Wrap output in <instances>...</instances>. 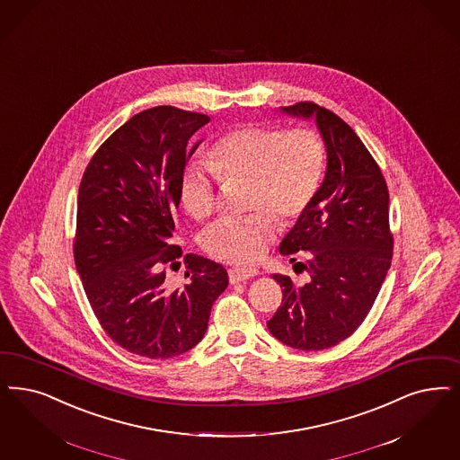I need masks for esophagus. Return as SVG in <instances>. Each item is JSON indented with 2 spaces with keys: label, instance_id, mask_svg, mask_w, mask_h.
I'll use <instances>...</instances> for the list:
<instances>
[{
  "label": "esophagus",
  "instance_id": "obj_1",
  "mask_svg": "<svg viewBox=\"0 0 460 460\" xmlns=\"http://www.w3.org/2000/svg\"><path fill=\"white\" fill-rule=\"evenodd\" d=\"M256 275H258V270L239 269V267H236V269L229 270V282L231 284H238V282H244V280L256 277Z\"/></svg>",
  "mask_w": 460,
  "mask_h": 460
}]
</instances>
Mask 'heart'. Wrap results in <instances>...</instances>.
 Returning a JSON list of instances; mask_svg holds the SVG:
<instances>
[{
    "instance_id": "heart-1",
    "label": "heart",
    "mask_w": 460,
    "mask_h": 460,
    "mask_svg": "<svg viewBox=\"0 0 460 460\" xmlns=\"http://www.w3.org/2000/svg\"><path fill=\"white\" fill-rule=\"evenodd\" d=\"M210 163L190 161L181 172V204L197 219L217 207L221 180L250 178L248 216H224L200 234L206 253L234 265L254 263L277 238L280 222L301 217L314 200L326 168L323 139L311 128L243 126L212 144Z\"/></svg>"
}]
</instances>
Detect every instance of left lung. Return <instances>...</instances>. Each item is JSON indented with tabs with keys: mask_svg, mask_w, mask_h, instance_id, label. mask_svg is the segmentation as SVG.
Here are the masks:
<instances>
[{
	"mask_svg": "<svg viewBox=\"0 0 460 460\" xmlns=\"http://www.w3.org/2000/svg\"><path fill=\"white\" fill-rule=\"evenodd\" d=\"M280 111L314 119L326 147V173L279 248L282 254L309 252L305 263L299 261L309 280L297 286L287 275H271L284 287V299L267 326L292 349H330L362 324L391 269L389 191L360 137L333 111L311 102Z\"/></svg>",
	"mask_w": 460,
	"mask_h": 460,
	"instance_id": "left-lung-1",
	"label": "left lung"
}]
</instances>
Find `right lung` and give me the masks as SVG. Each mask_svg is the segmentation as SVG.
<instances>
[{
    "mask_svg": "<svg viewBox=\"0 0 460 460\" xmlns=\"http://www.w3.org/2000/svg\"><path fill=\"white\" fill-rule=\"evenodd\" d=\"M208 120L168 105L141 111L100 146L81 180L75 261L84 294L105 333L147 358L193 349L229 282L222 265L190 253L189 284H164L181 256L172 243L180 178Z\"/></svg>",
    "mask_w": 460,
    "mask_h": 460,
    "instance_id": "obj_1",
    "label": "right lung"
}]
</instances>
